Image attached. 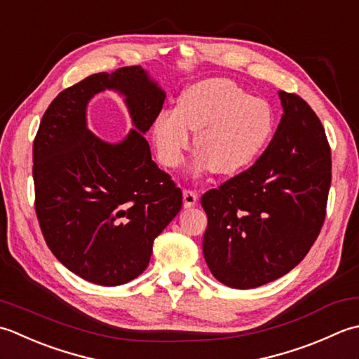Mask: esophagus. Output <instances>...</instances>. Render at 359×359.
<instances>
[{
	"mask_svg": "<svg viewBox=\"0 0 359 359\" xmlns=\"http://www.w3.org/2000/svg\"><path fill=\"white\" fill-rule=\"evenodd\" d=\"M196 201H198V195H196L195 190H182V203H184V208H194Z\"/></svg>",
	"mask_w": 359,
	"mask_h": 359,
	"instance_id": "34e87169",
	"label": "esophagus"
}]
</instances>
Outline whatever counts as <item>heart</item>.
I'll use <instances>...</instances> for the list:
<instances>
[{
    "label": "heart",
    "instance_id": "1",
    "mask_svg": "<svg viewBox=\"0 0 359 359\" xmlns=\"http://www.w3.org/2000/svg\"><path fill=\"white\" fill-rule=\"evenodd\" d=\"M196 132V170L217 175L237 173L265 149L274 130L268 102L251 97L228 79H208L182 93L178 108L163 109L151 127L158 156L165 165L178 167Z\"/></svg>",
    "mask_w": 359,
    "mask_h": 359
}]
</instances>
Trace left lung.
<instances>
[{"label":"left lung","instance_id":"obj_1","mask_svg":"<svg viewBox=\"0 0 359 359\" xmlns=\"http://www.w3.org/2000/svg\"><path fill=\"white\" fill-rule=\"evenodd\" d=\"M279 96L283 116L266 150L250 169L201 196L204 259L231 288H255L290 273L325 220L332 184L325 130L302 97Z\"/></svg>","mask_w":359,"mask_h":359}]
</instances>
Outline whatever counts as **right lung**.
<instances>
[{"label": "right lung", "instance_id": "1", "mask_svg": "<svg viewBox=\"0 0 359 359\" xmlns=\"http://www.w3.org/2000/svg\"><path fill=\"white\" fill-rule=\"evenodd\" d=\"M105 87L126 96L136 130L119 144L86 128V104ZM165 93L142 67L99 72L63 90L34 139L35 214L48 248L82 279L116 287L147 268L153 241L182 206V192L151 161L149 131Z\"/></svg>", "mask_w": 359, "mask_h": 359}]
</instances>
